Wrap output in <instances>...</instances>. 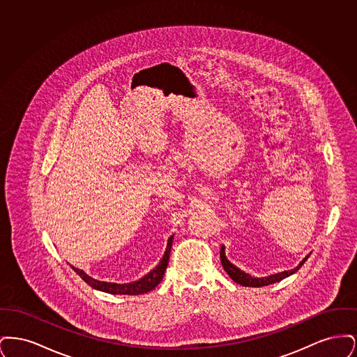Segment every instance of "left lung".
Masks as SVG:
<instances>
[{
    "label": "left lung",
    "mask_w": 357,
    "mask_h": 357,
    "mask_svg": "<svg viewBox=\"0 0 357 357\" xmlns=\"http://www.w3.org/2000/svg\"><path fill=\"white\" fill-rule=\"evenodd\" d=\"M309 255H306L305 258L300 262V265H298L297 268L291 269V271L277 273V274H273V275L265 277V278H253L250 274L239 271L237 266H234L231 262H229V259H227V258H226V255H225V248H223V246L221 248V262L223 269H225L226 273L230 275V278H231L234 282H237V284L242 285V287H250V288H261V287H266V285H271V284L278 282V281H281V280L287 278V277H289L290 274L297 272V271L304 265V262H305L306 259L309 258Z\"/></svg>",
    "instance_id": "obj_1"
}]
</instances>
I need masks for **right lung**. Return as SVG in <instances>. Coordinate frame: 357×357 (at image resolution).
<instances>
[{"mask_svg":"<svg viewBox=\"0 0 357 357\" xmlns=\"http://www.w3.org/2000/svg\"><path fill=\"white\" fill-rule=\"evenodd\" d=\"M172 238L170 237L169 242H167V249H166V253L163 255V258L160 259L159 265L149 273L147 275H144L143 278H140L139 281H135L132 284H111V282H102V281H98V280H93L92 277L86 275L83 271L77 269V268H73L72 269L75 272L77 273L85 282L91 287V288L98 289V290H102L105 293H111V294H128V296H136V294H143V293H147V291H151L163 278L165 272L167 269V264H169V258H170V250L171 246H172Z\"/></svg>","mask_w":357,"mask_h":357,"instance_id":"add662e5","label":"right lung"}]
</instances>
